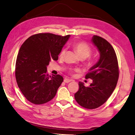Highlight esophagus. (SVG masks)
Here are the masks:
<instances>
[{
	"mask_svg": "<svg viewBox=\"0 0 135 135\" xmlns=\"http://www.w3.org/2000/svg\"><path fill=\"white\" fill-rule=\"evenodd\" d=\"M70 81H72V79H70L69 78H65V79H64V82L66 83H68L70 82Z\"/></svg>",
	"mask_w": 135,
	"mask_h": 135,
	"instance_id": "esophagus-1",
	"label": "esophagus"
}]
</instances>
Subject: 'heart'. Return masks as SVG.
I'll use <instances>...</instances> for the list:
<instances>
[{
  "instance_id": "b5f03b06",
  "label": "heart",
  "mask_w": 135,
  "mask_h": 135,
  "mask_svg": "<svg viewBox=\"0 0 135 135\" xmlns=\"http://www.w3.org/2000/svg\"><path fill=\"white\" fill-rule=\"evenodd\" d=\"M74 49L77 52V54L79 56L80 58H87L91 55L92 52V50L91 47L85 42H79L75 43L74 45ZM66 50L65 49H63L61 51L60 53V57H63L64 55L65 54ZM93 63V60L90 59H88L87 63H86V65L88 67L91 66Z\"/></svg>"
}]
</instances>
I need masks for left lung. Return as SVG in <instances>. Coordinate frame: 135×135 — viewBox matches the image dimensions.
Returning <instances> with one entry per match:
<instances>
[{
    "label": "left lung",
    "instance_id": "left-lung-1",
    "mask_svg": "<svg viewBox=\"0 0 135 135\" xmlns=\"http://www.w3.org/2000/svg\"><path fill=\"white\" fill-rule=\"evenodd\" d=\"M91 41L100 53L98 62L90 69L85 78L93 79L88 87L79 82V90L75 94L78 104L87 109H95L105 103L117 84L119 69L117 58L113 47L100 36L94 35Z\"/></svg>",
    "mask_w": 135,
    "mask_h": 135
}]
</instances>
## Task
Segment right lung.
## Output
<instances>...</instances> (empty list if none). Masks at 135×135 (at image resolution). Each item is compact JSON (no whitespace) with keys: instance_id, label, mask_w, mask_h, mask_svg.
<instances>
[{"instance_id":"right-lung-1","label":"right lung","mask_w":135,"mask_h":135,"mask_svg":"<svg viewBox=\"0 0 135 135\" xmlns=\"http://www.w3.org/2000/svg\"><path fill=\"white\" fill-rule=\"evenodd\" d=\"M69 37L38 33L22 44L15 63V78L20 90L30 102L44 104L56 96L63 78L60 75H49L47 67L51 60H58Z\"/></svg>"}]
</instances>
